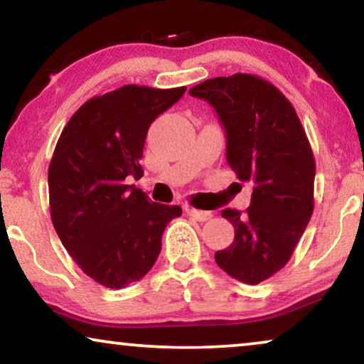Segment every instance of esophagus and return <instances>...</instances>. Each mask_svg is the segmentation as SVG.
<instances>
[{"label":"esophagus","mask_w":364,"mask_h":364,"mask_svg":"<svg viewBox=\"0 0 364 364\" xmlns=\"http://www.w3.org/2000/svg\"><path fill=\"white\" fill-rule=\"evenodd\" d=\"M187 215H191L192 218H196L198 222H207L212 218V213L210 212H205V210H197V208H192V207H187L186 208Z\"/></svg>","instance_id":"1"}]
</instances>
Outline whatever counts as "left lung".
<instances>
[{
	"label": "left lung",
	"instance_id": "8db88e82",
	"mask_svg": "<svg viewBox=\"0 0 364 364\" xmlns=\"http://www.w3.org/2000/svg\"><path fill=\"white\" fill-rule=\"evenodd\" d=\"M188 94L205 99L227 134V161L242 182H252L245 212L222 210L235 228L217 265L257 285L287 265L310 222L315 200V157L291 102L253 74L207 79Z\"/></svg>",
	"mask_w": 364,
	"mask_h": 364
}]
</instances>
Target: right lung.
Returning <instances> with one entry per match:
<instances>
[{
	"mask_svg": "<svg viewBox=\"0 0 364 364\" xmlns=\"http://www.w3.org/2000/svg\"><path fill=\"white\" fill-rule=\"evenodd\" d=\"M186 86L127 84L89 99L64 126L48 171L49 208L59 240L79 268L106 288L141 280L156 263L164 228L178 205L151 202L127 178L144 176L147 131Z\"/></svg>",
	"mask_w": 364,
	"mask_h": 364,
	"instance_id": "right-lung-1",
	"label": "right lung"
}]
</instances>
